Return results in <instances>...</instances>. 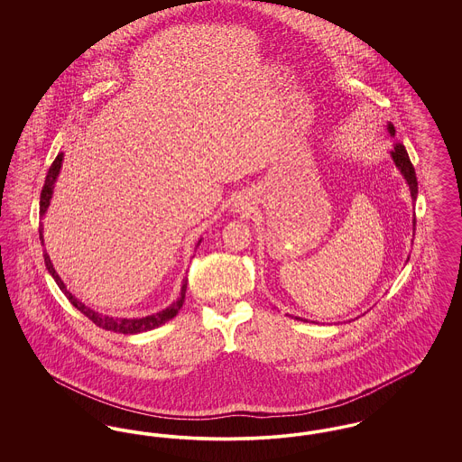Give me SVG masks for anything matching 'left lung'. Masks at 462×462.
Returning <instances> with one entry per match:
<instances>
[{"mask_svg":"<svg viewBox=\"0 0 462 462\" xmlns=\"http://www.w3.org/2000/svg\"><path fill=\"white\" fill-rule=\"evenodd\" d=\"M388 130L392 134H395V128L393 125H388ZM392 157L395 161L398 170L402 171V175L405 176L407 183H409V189H411V196L416 200L418 198V178H416V171H414V166L409 159V154L405 151V147L402 143H395V149L392 151ZM414 225H416V218H414ZM416 230V228H414Z\"/></svg>","mask_w":462,"mask_h":462,"instance_id":"1","label":"left lung"}]
</instances>
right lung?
<instances>
[{"label": "right lung", "instance_id": "add662e5", "mask_svg": "<svg viewBox=\"0 0 462 462\" xmlns=\"http://www.w3.org/2000/svg\"><path fill=\"white\" fill-rule=\"evenodd\" d=\"M62 155L64 154H59L55 157V161L51 162V166H50V170H48V175L44 178L42 198H40V211H42V217H43L46 208L50 206V199H51V192H53V183H55V180H57V176H59L60 166H62ZM40 239H42V244H43V234H42V230H40ZM44 264H46L48 272L51 273V277L55 279V282L62 289V292L66 294V298L70 301V305L74 308H78L85 317H88L89 320H91L95 326H98V328H102V329L112 330V332L136 334V332H145V330L155 329V328L162 326L164 322L171 320L176 313L180 311V308L183 305V300H185L187 284H183V287H181V296H180V300H178L176 303H173L171 307L162 310L161 313L149 315V317H143V319H112V317L100 315V313L89 310V308L85 307L79 300H76V298L67 291V287L64 286V282H62V279L59 277V273L55 272L53 264L50 262V256H48L46 253H44Z\"/></svg>", "mask_w": 462, "mask_h": 462}]
</instances>
